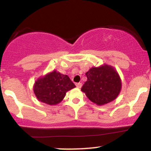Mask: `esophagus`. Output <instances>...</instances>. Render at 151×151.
<instances>
[{
	"label": "esophagus",
	"mask_w": 151,
	"mask_h": 151,
	"mask_svg": "<svg viewBox=\"0 0 151 151\" xmlns=\"http://www.w3.org/2000/svg\"><path fill=\"white\" fill-rule=\"evenodd\" d=\"M76 86H77V88H81V86H82V84H81V83H77V84H76Z\"/></svg>",
	"instance_id": "esophagus-1"
}]
</instances>
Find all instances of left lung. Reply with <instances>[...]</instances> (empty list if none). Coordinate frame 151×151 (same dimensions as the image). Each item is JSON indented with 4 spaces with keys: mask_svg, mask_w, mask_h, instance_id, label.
<instances>
[{
    "mask_svg": "<svg viewBox=\"0 0 151 151\" xmlns=\"http://www.w3.org/2000/svg\"><path fill=\"white\" fill-rule=\"evenodd\" d=\"M86 76L87 80L81 90L90 101L97 105H104L114 101L120 93L121 80L111 66L104 65L92 67Z\"/></svg>",
    "mask_w": 151,
    "mask_h": 151,
    "instance_id": "obj_1",
    "label": "left lung"
}]
</instances>
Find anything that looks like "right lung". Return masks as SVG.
Instances as JSON below:
<instances>
[{"label":"right lung","mask_w":151,"mask_h":151,"mask_svg":"<svg viewBox=\"0 0 151 151\" xmlns=\"http://www.w3.org/2000/svg\"><path fill=\"white\" fill-rule=\"evenodd\" d=\"M76 87L70 77L54 70L35 82L33 91L38 101L56 105L62 101L66 92Z\"/></svg>","instance_id":"obj_1"}]
</instances>
